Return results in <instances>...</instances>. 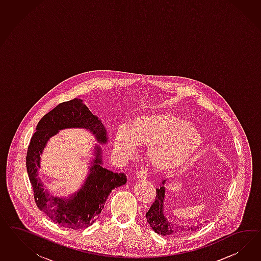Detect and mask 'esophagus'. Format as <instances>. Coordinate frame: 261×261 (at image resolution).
<instances>
[{
	"label": "esophagus",
	"mask_w": 261,
	"mask_h": 261,
	"mask_svg": "<svg viewBox=\"0 0 261 261\" xmlns=\"http://www.w3.org/2000/svg\"><path fill=\"white\" fill-rule=\"evenodd\" d=\"M136 176L140 179H146L147 178V171L145 168H139L136 171Z\"/></svg>",
	"instance_id": "esophagus-1"
}]
</instances>
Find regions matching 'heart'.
<instances>
[{
    "label": "heart",
    "mask_w": 261,
    "mask_h": 261,
    "mask_svg": "<svg viewBox=\"0 0 261 261\" xmlns=\"http://www.w3.org/2000/svg\"><path fill=\"white\" fill-rule=\"evenodd\" d=\"M200 143L201 134L197 128L173 115L139 118L132 123L130 131L119 127L115 137V148L120 156H131L137 144L148 146V157L160 168L182 165Z\"/></svg>",
    "instance_id": "1"
}]
</instances>
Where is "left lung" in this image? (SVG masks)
<instances>
[{"label":"left lung","instance_id":"1","mask_svg":"<svg viewBox=\"0 0 261 261\" xmlns=\"http://www.w3.org/2000/svg\"><path fill=\"white\" fill-rule=\"evenodd\" d=\"M166 181L162 182V186L156 189V197L149 211L146 213V219L151 228L161 236L177 237L186 233H190L199 229V226H185L174 224L173 222L168 221L164 214V200L166 194V189L164 187Z\"/></svg>","mask_w":261,"mask_h":261}]
</instances>
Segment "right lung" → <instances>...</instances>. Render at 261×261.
<instances>
[{
  "label": "right lung",
  "mask_w": 261,
  "mask_h": 261,
  "mask_svg": "<svg viewBox=\"0 0 261 261\" xmlns=\"http://www.w3.org/2000/svg\"><path fill=\"white\" fill-rule=\"evenodd\" d=\"M89 129L101 143L107 142L106 130L80 98L60 103L40 119L28 147L25 165L37 206L53 221L68 229H84L98 218L111 191L124 185L126 176L101 166V149L95 148L93 166L82 188L68 199L50 196L43 189L38 176L40 155L48 139L65 128Z\"/></svg>",
  "instance_id": "add662e5"
}]
</instances>
